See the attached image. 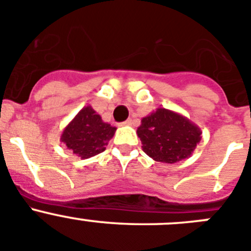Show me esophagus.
Wrapping results in <instances>:
<instances>
[{
	"instance_id": "esophagus-1",
	"label": "esophagus",
	"mask_w": 251,
	"mask_h": 251,
	"mask_svg": "<svg viewBox=\"0 0 251 251\" xmlns=\"http://www.w3.org/2000/svg\"><path fill=\"white\" fill-rule=\"evenodd\" d=\"M132 124H134V121L131 120V119H128V120H126V121H124V123H121L120 126H131V125H132Z\"/></svg>"
}]
</instances>
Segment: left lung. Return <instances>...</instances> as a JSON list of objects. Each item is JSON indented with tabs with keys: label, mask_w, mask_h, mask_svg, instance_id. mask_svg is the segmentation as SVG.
<instances>
[{
	"label": "left lung",
	"mask_w": 251,
	"mask_h": 251,
	"mask_svg": "<svg viewBox=\"0 0 251 251\" xmlns=\"http://www.w3.org/2000/svg\"><path fill=\"white\" fill-rule=\"evenodd\" d=\"M142 150L155 161L175 164L193 155L201 130L184 115L159 107L142 117L137 127Z\"/></svg>",
	"instance_id": "left-lung-1"
}]
</instances>
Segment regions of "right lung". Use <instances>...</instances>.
Wrapping results in <instances>:
<instances>
[{"mask_svg": "<svg viewBox=\"0 0 251 251\" xmlns=\"http://www.w3.org/2000/svg\"><path fill=\"white\" fill-rule=\"evenodd\" d=\"M115 131L116 127L103 123L100 115L89 105L81 109L70 121L60 140L71 152L81 159H89L105 151Z\"/></svg>", "mask_w": 251, "mask_h": 251, "instance_id": "right-lung-1", "label": "right lung"}]
</instances>
